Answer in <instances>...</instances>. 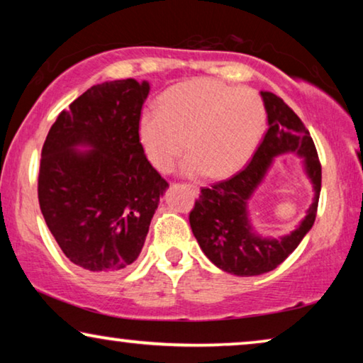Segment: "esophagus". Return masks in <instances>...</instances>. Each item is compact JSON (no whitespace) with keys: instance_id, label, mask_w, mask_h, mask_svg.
Listing matches in <instances>:
<instances>
[{"instance_id":"obj_1","label":"esophagus","mask_w":363,"mask_h":363,"mask_svg":"<svg viewBox=\"0 0 363 363\" xmlns=\"http://www.w3.org/2000/svg\"><path fill=\"white\" fill-rule=\"evenodd\" d=\"M188 188H190V190L193 191V193H195V195H198V193H200V188H198L196 185H193V183H188V185H186Z\"/></svg>"}]
</instances>
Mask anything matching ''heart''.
Listing matches in <instances>:
<instances>
[{"instance_id": "1", "label": "heart", "mask_w": 363, "mask_h": 363, "mask_svg": "<svg viewBox=\"0 0 363 363\" xmlns=\"http://www.w3.org/2000/svg\"><path fill=\"white\" fill-rule=\"evenodd\" d=\"M264 122V104L255 91L193 79L168 89L158 111L142 113L138 138L157 170L170 172L185 148L183 172L225 178L250 160Z\"/></svg>"}]
</instances>
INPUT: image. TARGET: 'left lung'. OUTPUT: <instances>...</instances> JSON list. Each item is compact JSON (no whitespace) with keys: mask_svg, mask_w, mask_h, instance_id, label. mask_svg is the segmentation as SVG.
I'll use <instances>...</instances> for the list:
<instances>
[{"mask_svg":"<svg viewBox=\"0 0 363 363\" xmlns=\"http://www.w3.org/2000/svg\"><path fill=\"white\" fill-rule=\"evenodd\" d=\"M267 112V132L245 170L230 180L201 188L190 211V226L201 251L220 269L235 276H259L276 269L299 246L314 225L319 205L322 168L309 130L276 94L261 91ZM284 152L305 158L315 201L301 225L281 238L259 237L247 218V200L264 179L272 160Z\"/></svg>","mask_w":363,"mask_h":363,"instance_id":"1","label":"left lung"}]
</instances>
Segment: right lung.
I'll use <instances>...</instances> for the list:
<instances>
[{
  "instance_id": "1",
  "label": "right lung",
  "mask_w": 363,
  "mask_h": 363,
  "mask_svg": "<svg viewBox=\"0 0 363 363\" xmlns=\"http://www.w3.org/2000/svg\"><path fill=\"white\" fill-rule=\"evenodd\" d=\"M148 92L135 79L92 86L59 113L43 145L41 213L64 255L94 274L137 259L168 188L138 138Z\"/></svg>"
}]
</instances>
